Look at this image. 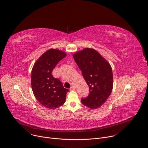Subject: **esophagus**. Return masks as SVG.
<instances>
[{
	"label": "esophagus",
	"instance_id": "34e87169",
	"mask_svg": "<svg viewBox=\"0 0 148 148\" xmlns=\"http://www.w3.org/2000/svg\"><path fill=\"white\" fill-rule=\"evenodd\" d=\"M70 89H71V90H75V86H72L71 87Z\"/></svg>",
	"mask_w": 148,
	"mask_h": 148
}]
</instances>
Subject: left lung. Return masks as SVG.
I'll list each match as a JSON object with an SVG mask.
<instances>
[{"label": "left lung", "instance_id": "1", "mask_svg": "<svg viewBox=\"0 0 148 148\" xmlns=\"http://www.w3.org/2000/svg\"><path fill=\"white\" fill-rule=\"evenodd\" d=\"M73 58L89 86V95L81 102L90 109L101 106L110 96L113 74L110 64L93 49L85 48L75 53Z\"/></svg>", "mask_w": 148, "mask_h": 148}]
</instances>
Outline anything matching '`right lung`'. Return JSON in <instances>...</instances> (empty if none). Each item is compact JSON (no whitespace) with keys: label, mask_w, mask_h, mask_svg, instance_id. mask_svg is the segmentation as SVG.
Segmentation results:
<instances>
[{"label":"right lung","mask_w":148,"mask_h":148,"mask_svg":"<svg viewBox=\"0 0 148 148\" xmlns=\"http://www.w3.org/2000/svg\"><path fill=\"white\" fill-rule=\"evenodd\" d=\"M66 55L58 49L44 53L35 63L32 71L31 84L36 99L45 108L56 109L65 102L69 89L52 73L58 63Z\"/></svg>","instance_id":"right-lung-1"}]
</instances>
